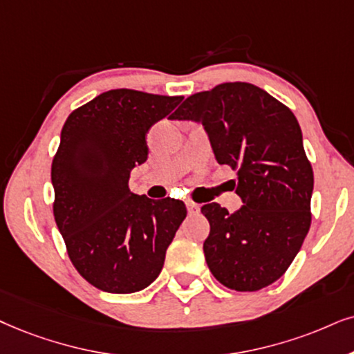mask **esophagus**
<instances>
[{
	"mask_svg": "<svg viewBox=\"0 0 354 354\" xmlns=\"http://www.w3.org/2000/svg\"><path fill=\"white\" fill-rule=\"evenodd\" d=\"M186 207H187V212H189V214H198L201 210V205L192 203V201H186Z\"/></svg>",
	"mask_w": 354,
	"mask_h": 354,
	"instance_id": "obj_1",
	"label": "esophagus"
}]
</instances>
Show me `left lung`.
I'll return each instance as SVG.
<instances>
[{
	"mask_svg": "<svg viewBox=\"0 0 354 354\" xmlns=\"http://www.w3.org/2000/svg\"><path fill=\"white\" fill-rule=\"evenodd\" d=\"M171 119L204 125L218 165L236 169L243 205L229 214L210 203L204 241L210 272L225 288L253 292L284 274L310 229L314 171L296 115L252 83H222L196 93Z\"/></svg>",
	"mask_w": 354,
	"mask_h": 354,
	"instance_id": "obj_1",
	"label": "left lung"
}]
</instances>
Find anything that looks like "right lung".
I'll use <instances>...</instances> for the list:
<instances>
[{"label": "right lung", "instance_id": "1", "mask_svg": "<svg viewBox=\"0 0 354 354\" xmlns=\"http://www.w3.org/2000/svg\"><path fill=\"white\" fill-rule=\"evenodd\" d=\"M183 96L111 89L75 109L52 162L53 217L66 252L89 284L132 294L158 277L186 218L183 201L129 189L131 171L147 162V133Z\"/></svg>", "mask_w": 354, "mask_h": 354}]
</instances>
